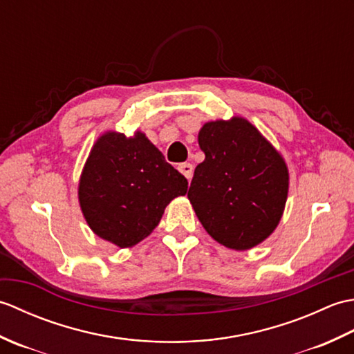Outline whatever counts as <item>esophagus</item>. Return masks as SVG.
<instances>
[{
	"label": "esophagus",
	"mask_w": 354,
	"mask_h": 354,
	"mask_svg": "<svg viewBox=\"0 0 354 354\" xmlns=\"http://www.w3.org/2000/svg\"><path fill=\"white\" fill-rule=\"evenodd\" d=\"M178 170L183 173V175L189 179H192V176H193V165L190 164V162H183V164H179L178 165Z\"/></svg>",
	"instance_id": "esophagus-1"
}]
</instances>
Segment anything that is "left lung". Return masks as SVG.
Returning a JSON list of instances; mask_svg holds the SVG:
<instances>
[{
    "label": "left lung",
    "instance_id": "1",
    "mask_svg": "<svg viewBox=\"0 0 354 354\" xmlns=\"http://www.w3.org/2000/svg\"><path fill=\"white\" fill-rule=\"evenodd\" d=\"M198 142L205 160L194 169L187 196L202 227L230 250L265 242L288 201L289 170L281 153L243 117L205 123Z\"/></svg>",
    "mask_w": 354,
    "mask_h": 354
}]
</instances>
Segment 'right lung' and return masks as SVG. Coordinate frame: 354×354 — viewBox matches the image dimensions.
I'll list each match as a JSON object with an SVG mask.
<instances>
[{
	"label": "right lung",
	"instance_id": "add662e5",
	"mask_svg": "<svg viewBox=\"0 0 354 354\" xmlns=\"http://www.w3.org/2000/svg\"><path fill=\"white\" fill-rule=\"evenodd\" d=\"M187 179L164 160L145 132L102 133L79 179V204L94 234L131 248L152 232L170 202L184 196Z\"/></svg>",
	"mask_w": 354,
	"mask_h": 354
}]
</instances>
